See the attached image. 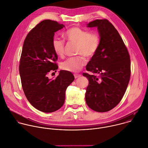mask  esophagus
<instances>
[{
	"mask_svg": "<svg viewBox=\"0 0 148 148\" xmlns=\"http://www.w3.org/2000/svg\"><path fill=\"white\" fill-rule=\"evenodd\" d=\"M74 76H75V78L76 79V78H78V77H80L81 75L80 74H77V73H75L74 74Z\"/></svg>",
	"mask_w": 148,
	"mask_h": 148,
	"instance_id": "esophagus-1",
	"label": "esophagus"
}]
</instances>
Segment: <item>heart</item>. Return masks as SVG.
I'll return each mask as SVG.
<instances>
[{"label":"heart","mask_w":148,"mask_h":148,"mask_svg":"<svg viewBox=\"0 0 148 148\" xmlns=\"http://www.w3.org/2000/svg\"><path fill=\"white\" fill-rule=\"evenodd\" d=\"M65 38L71 43L77 44L76 54H80L71 57L63 62L61 67L63 70L77 72L86 65L85 56L88 58L94 57L99 50L101 36L97 32H90L79 27H72L64 34ZM52 47L55 54L62 57L65 54V45L64 40L54 37L52 40Z\"/></svg>","instance_id":"1"}]
</instances>
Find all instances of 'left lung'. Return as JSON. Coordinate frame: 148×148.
Returning <instances> with one entry per match:
<instances>
[{"instance_id": "obj_1", "label": "left lung", "mask_w": 148, "mask_h": 148, "mask_svg": "<svg viewBox=\"0 0 148 148\" xmlns=\"http://www.w3.org/2000/svg\"><path fill=\"white\" fill-rule=\"evenodd\" d=\"M87 27H97L101 44L86 66L87 71L99 76L83 74L89 81L86 102L93 110L105 112L117 105L125 94L131 75L130 55L118 31L108 20H94Z\"/></svg>"}]
</instances>
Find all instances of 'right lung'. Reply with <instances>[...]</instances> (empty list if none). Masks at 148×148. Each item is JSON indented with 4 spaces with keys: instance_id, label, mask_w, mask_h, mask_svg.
I'll list each match as a JSON object with an SVG mask.
<instances>
[{
    "instance_id": "1",
    "label": "right lung",
    "mask_w": 148,
    "mask_h": 148,
    "mask_svg": "<svg viewBox=\"0 0 148 148\" xmlns=\"http://www.w3.org/2000/svg\"><path fill=\"white\" fill-rule=\"evenodd\" d=\"M64 27L55 21L43 20L28 33L23 47L19 72L23 91L30 103L45 113L62 106L65 91L75 79L71 72L64 70L54 79L48 77L58 68V56L52 47L54 33Z\"/></svg>"
}]
</instances>
